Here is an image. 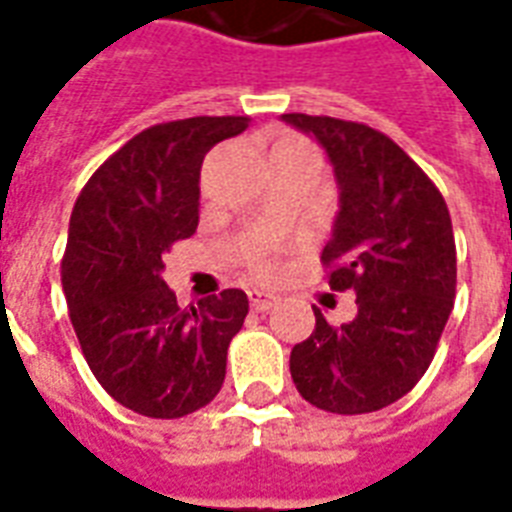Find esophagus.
Masks as SVG:
<instances>
[{"instance_id": "obj_1", "label": "esophagus", "mask_w": 512, "mask_h": 512, "mask_svg": "<svg viewBox=\"0 0 512 512\" xmlns=\"http://www.w3.org/2000/svg\"><path fill=\"white\" fill-rule=\"evenodd\" d=\"M248 299H251V307L256 310V313H264V310H270V307L278 302L275 294H270V291H261V288L248 291Z\"/></svg>"}]
</instances>
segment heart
I'll return each mask as SVG.
<instances>
[{
  "mask_svg": "<svg viewBox=\"0 0 512 512\" xmlns=\"http://www.w3.org/2000/svg\"><path fill=\"white\" fill-rule=\"evenodd\" d=\"M256 270H259V272H270V261L259 259V261H256Z\"/></svg>",
  "mask_w": 512,
  "mask_h": 512,
  "instance_id": "obj_1",
  "label": "heart"
}]
</instances>
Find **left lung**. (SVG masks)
<instances>
[{"label": "left lung", "mask_w": 512, "mask_h": 512, "mask_svg": "<svg viewBox=\"0 0 512 512\" xmlns=\"http://www.w3.org/2000/svg\"><path fill=\"white\" fill-rule=\"evenodd\" d=\"M332 164L337 215L321 259L329 286L356 291V315L315 329L291 351L310 405L359 416L397 402L432 364L456 297V245L443 194L397 142L329 115H280Z\"/></svg>", "instance_id": "8db88e82"}]
</instances>
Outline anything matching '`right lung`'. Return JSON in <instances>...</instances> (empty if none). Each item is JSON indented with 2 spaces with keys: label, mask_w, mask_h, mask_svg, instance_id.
<instances>
[{
  "label": "right lung",
  "mask_w": 512,
  "mask_h": 512,
  "mask_svg": "<svg viewBox=\"0 0 512 512\" xmlns=\"http://www.w3.org/2000/svg\"><path fill=\"white\" fill-rule=\"evenodd\" d=\"M248 126V115H199L145 129L96 169L69 218V318L96 380L140 416H188L224 386L248 297L226 288L180 307L161 259L197 232L207 151Z\"/></svg>",
  "instance_id": "add662e5"
}]
</instances>
